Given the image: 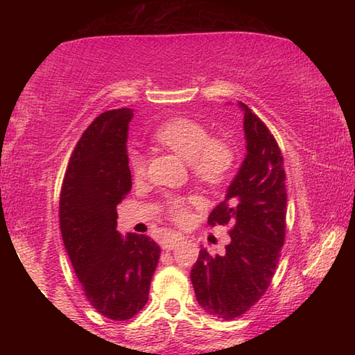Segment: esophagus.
Listing matches in <instances>:
<instances>
[{
	"mask_svg": "<svg viewBox=\"0 0 355 355\" xmlns=\"http://www.w3.org/2000/svg\"><path fill=\"white\" fill-rule=\"evenodd\" d=\"M180 241H182V235H178V233H175V232H169L163 236L161 245H163L164 250H172L177 248Z\"/></svg>",
	"mask_w": 355,
	"mask_h": 355,
	"instance_id": "esophagus-1",
	"label": "esophagus"
}]
</instances>
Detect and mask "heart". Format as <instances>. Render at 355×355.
I'll use <instances>...</instances> for the list:
<instances>
[{"instance_id": "heart-1", "label": "heart", "mask_w": 355, "mask_h": 355, "mask_svg": "<svg viewBox=\"0 0 355 355\" xmlns=\"http://www.w3.org/2000/svg\"><path fill=\"white\" fill-rule=\"evenodd\" d=\"M153 137L161 146L188 161L191 172L203 183L218 184L235 166V150L227 141L214 139L202 123L191 119H172L156 128ZM130 169L136 180L146 173V159L141 153L130 155ZM188 200L177 197L169 202L172 218L182 219Z\"/></svg>"}]
</instances>
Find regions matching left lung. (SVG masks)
<instances>
[{
  "mask_svg": "<svg viewBox=\"0 0 355 355\" xmlns=\"http://www.w3.org/2000/svg\"><path fill=\"white\" fill-rule=\"evenodd\" d=\"M244 112L245 156L209 225L233 224L222 255L200 249L191 269L197 302L222 320L244 315L268 290L285 241L286 188L284 156L271 131L238 101Z\"/></svg>",
  "mask_w": 355,
  "mask_h": 355,
  "instance_id": "left-lung-1",
  "label": "left lung"
}]
</instances>
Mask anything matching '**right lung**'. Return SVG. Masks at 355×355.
<instances>
[{"label":"right lung","instance_id":"right-lung-1","mask_svg":"<svg viewBox=\"0 0 355 355\" xmlns=\"http://www.w3.org/2000/svg\"><path fill=\"white\" fill-rule=\"evenodd\" d=\"M133 110L106 111L78 141L65 171L59 222L65 250L92 307L125 321L148 300L161 249L147 235L117 232V203L131 189L128 123Z\"/></svg>","mask_w":355,"mask_h":355}]
</instances>
